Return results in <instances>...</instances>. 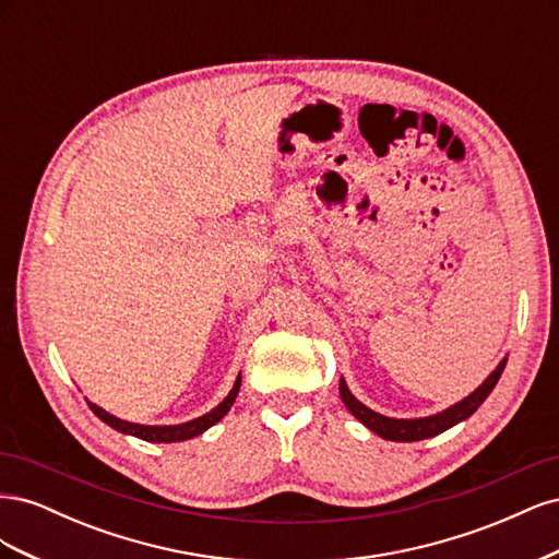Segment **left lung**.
<instances>
[{"label": "left lung", "instance_id": "1", "mask_svg": "<svg viewBox=\"0 0 559 559\" xmlns=\"http://www.w3.org/2000/svg\"><path fill=\"white\" fill-rule=\"evenodd\" d=\"M506 368V359L489 373V378L476 389V392L462 399L460 403L450 405L443 413H436L429 417H417V419H394V417H384L376 411H370L368 405H364L359 399H354V394L347 389L345 380L341 378V399L347 405V411L357 417L361 425H366L370 431L378 433L380 438H386V441H396V443H413V441H425V438L438 436L448 431L450 427L460 425L466 417L476 413L483 401L489 396V392L497 386L501 373Z\"/></svg>", "mask_w": 559, "mask_h": 559}]
</instances>
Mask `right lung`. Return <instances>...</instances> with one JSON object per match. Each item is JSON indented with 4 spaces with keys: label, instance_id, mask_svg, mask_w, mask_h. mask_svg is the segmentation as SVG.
I'll return each mask as SVG.
<instances>
[{
    "label": "right lung",
    "instance_id": "1",
    "mask_svg": "<svg viewBox=\"0 0 559 559\" xmlns=\"http://www.w3.org/2000/svg\"><path fill=\"white\" fill-rule=\"evenodd\" d=\"M240 384H242V376H238V380H235L228 396L222 403H218L214 411H210L207 415L195 417L191 421H183V425H170V427L134 425V421H126V419H118V417L109 415L107 411H103V408H99V405H95L91 401H88V405H91V411L105 421V425H109L116 431L138 436V438H142V441H148V443H177V441H189V438L200 436L202 431H207L210 427H214L216 421L230 411V405L235 403V396H238V392H240Z\"/></svg>",
    "mask_w": 559,
    "mask_h": 559
}]
</instances>
